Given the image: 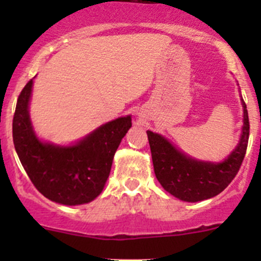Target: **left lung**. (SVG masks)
I'll return each mask as SVG.
<instances>
[{
    "mask_svg": "<svg viewBox=\"0 0 261 261\" xmlns=\"http://www.w3.org/2000/svg\"><path fill=\"white\" fill-rule=\"evenodd\" d=\"M243 107L244 126L240 143L220 164L191 159L159 134L147 131L155 177L165 191L181 201L198 202L217 196L232 181L243 164L249 141L250 123L244 99Z\"/></svg>",
    "mask_w": 261,
    "mask_h": 261,
    "instance_id": "left-lung-1",
    "label": "left lung"
}]
</instances>
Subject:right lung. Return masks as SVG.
Wrapping results in <instances>:
<instances>
[{"label": "right lung", "instance_id": "1", "mask_svg": "<svg viewBox=\"0 0 261 261\" xmlns=\"http://www.w3.org/2000/svg\"><path fill=\"white\" fill-rule=\"evenodd\" d=\"M31 87L33 80L18 96L12 121L14 145L23 169L50 201L67 206L93 201L109 178L116 150L131 127V117L105 123L74 146L44 144L34 134L29 117Z\"/></svg>", "mask_w": 261, "mask_h": 261}]
</instances>
